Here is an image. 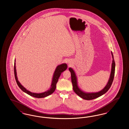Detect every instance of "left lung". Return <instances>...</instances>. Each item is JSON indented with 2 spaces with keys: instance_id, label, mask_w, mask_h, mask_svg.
Instances as JSON below:
<instances>
[{
  "instance_id": "1",
  "label": "left lung",
  "mask_w": 129,
  "mask_h": 129,
  "mask_svg": "<svg viewBox=\"0 0 129 129\" xmlns=\"http://www.w3.org/2000/svg\"><path fill=\"white\" fill-rule=\"evenodd\" d=\"M111 54L113 58V61L112 63V69H111V72L109 79L108 80V82L107 85L104 87V88H103L102 90L98 92L87 93V92H84L82 90H81L78 86L77 79L74 71L72 68H69V70L70 71L71 74V79H72V82L73 86V90L74 92L81 98L86 100H91L97 98L101 96L102 95H104L110 88L111 86L112 85V84L114 80L115 72V62L114 59L113 54L112 52H111Z\"/></svg>"
}]
</instances>
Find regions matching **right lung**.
Wrapping results in <instances>:
<instances>
[{
	"label": "right lung",
	"mask_w": 129,
	"mask_h": 129,
	"mask_svg": "<svg viewBox=\"0 0 129 129\" xmlns=\"http://www.w3.org/2000/svg\"><path fill=\"white\" fill-rule=\"evenodd\" d=\"M14 61H15L14 65V76H15V78L16 81V83H17L19 87L23 91L26 93V94H28L31 96H32L35 98H42L46 97L50 95H51V94H52L53 92H54L55 88H56V84L58 81V80L62 72H63L64 71H65L67 69V65L66 63H63L62 64L58 65L56 68L55 71L53 74L52 81L51 85V87H50V89L45 92L40 93H36L30 92V91H28V90H27L19 82L18 78H17V73H16V67H15V60Z\"/></svg>",
	"instance_id": "right-lung-1"
}]
</instances>
